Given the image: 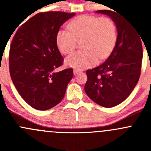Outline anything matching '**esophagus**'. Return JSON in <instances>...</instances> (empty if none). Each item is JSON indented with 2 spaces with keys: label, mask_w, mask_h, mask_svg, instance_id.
Returning <instances> with one entry per match:
<instances>
[{
  "label": "esophagus",
  "mask_w": 151,
  "mask_h": 151,
  "mask_svg": "<svg viewBox=\"0 0 151 151\" xmlns=\"http://www.w3.org/2000/svg\"><path fill=\"white\" fill-rule=\"evenodd\" d=\"M80 72V71H79V70H77V69H74V74H78Z\"/></svg>",
  "instance_id": "34e87169"
}]
</instances>
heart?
I'll return each mask as SVG.
<instances>
[{"label": "heart", "instance_id": "1", "mask_svg": "<svg viewBox=\"0 0 151 151\" xmlns=\"http://www.w3.org/2000/svg\"><path fill=\"white\" fill-rule=\"evenodd\" d=\"M70 32L59 30L56 34V45L63 54L73 52L77 42H82L83 51L76 52L65 60L66 66L83 69L95 66L99 60L106 58L115 47L117 28L109 17L80 15L68 24Z\"/></svg>", "mask_w": 151, "mask_h": 151}]
</instances>
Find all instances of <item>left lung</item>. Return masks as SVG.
<instances>
[{
	"label": "left lung",
	"mask_w": 151,
	"mask_h": 151,
	"mask_svg": "<svg viewBox=\"0 0 151 151\" xmlns=\"http://www.w3.org/2000/svg\"><path fill=\"white\" fill-rule=\"evenodd\" d=\"M115 12H96L107 15L113 20L118 36L106 61L86 71L85 93L94 102L104 107L121 104L130 95L139 79L142 60L140 35L124 17Z\"/></svg>",
	"instance_id": "obj_1"
}]
</instances>
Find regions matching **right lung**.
I'll return each instance as SVG.
<instances>
[{
  "label": "right lung",
  "instance_id": "1",
  "mask_svg": "<svg viewBox=\"0 0 151 151\" xmlns=\"http://www.w3.org/2000/svg\"><path fill=\"white\" fill-rule=\"evenodd\" d=\"M75 13L47 12L29 19L17 31L9 52L11 78L22 98L38 110L56 106L64 97L72 68L55 72L63 63L56 34Z\"/></svg>",
  "mask_w": 151,
  "mask_h": 151
}]
</instances>
